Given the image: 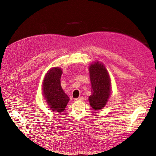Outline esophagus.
<instances>
[{
    "instance_id": "1",
    "label": "esophagus",
    "mask_w": 156,
    "mask_h": 156,
    "mask_svg": "<svg viewBox=\"0 0 156 156\" xmlns=\"http://www.w3.org/2000/svg\"><path fill=\"white\" fill-rule=\"evenodd\" d=\"M81 100H83V97H80L79 98L75 99V101H81Z\"/></svg>"
}]
</instances>
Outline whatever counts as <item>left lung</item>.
<instances>
[{"instance_id":"obj_1","label":"left lung","mask_w":156,"mask_h":156,"mask_svg":"<svg viewBox=\"0 0 156 156\" xmlns=\"http://www.w3.org/2000/svg\"><path fill=\"white\" fill-rule=\"evenodd\" d=\"M91 95L88 100L95 110L104 107L111 93V80L108 73L102 63L96 61L89 66Z\"/></svg>"}]
</instances>
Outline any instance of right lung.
Returning a JSON list of instances; mask_svg holds the SVG:
<instances>
[{
  "label": "right lung",
  "mask_w": 156,
  "mask_h": 156,
  "mask_svg": "<svg viewBox=\"0 0 156 156\" xmlns=\"http://www.w3.org/2000/svg\"><path fill=\"white\" fill-rule=\"evenodd\" d=\"M63 73L60 68H51L45 75L43 83V93L50 108L61 113L65 110L69 100L61 86Z\"/></svg>",
  "instance_id": "obj_1"
}]
</instances>
